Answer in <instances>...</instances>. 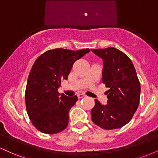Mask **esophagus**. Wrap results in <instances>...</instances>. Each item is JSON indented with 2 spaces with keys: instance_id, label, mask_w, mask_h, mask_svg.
<instances>
[{
  "instance_id": "esophagus-1",
  "label": "esophagus",
  "mask_w": 158,
  "mask_h": 158,
  "mask_svg": "<svg viewBox=\"0 0 158 158\" xmlns=\"http://www.w3.org/2000/svg\"><path fill=\"white\" fill-rule=\"evenodd\" d=\"M77 97H78V98H79V99H81V98L85 97V95L84 94H77Z\"/></svg>"
}]
</instances>
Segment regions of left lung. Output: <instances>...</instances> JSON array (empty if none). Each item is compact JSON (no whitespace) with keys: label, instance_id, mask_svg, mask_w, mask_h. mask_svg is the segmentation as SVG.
<instances>
[{"label":"left lung","instance_id":"8db88e82","mask_svg":"<svg viewBox=\"0 0 158 158\" xmlns=\"http://www.w3.org/2000/svg\"><path fill=\"white\" fill-rule=\"evenodd\" d=\"M103 60L102 82L110 89L106 105L95 99L92 121L103 129H116L131 120L140 97V84L131 59L118 49L91 50Z\"/></svg>","mask_w":158,"mask_h":158}]
</instances>
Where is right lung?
Wrapping results in <instances>:
<instances>
[{"label": "right lung", "mask_w": 158, "mask_h": 158, "mask_svg": "<svg viewBox=\"0 0 158 158\" xmlns=\"http://www.w3.org/2000/svg\"><path fill=\"white\" fill-rule=\"evenodd\" d=\"M90 52L88 48H57L41 54L32 65L27 79L25 102L33 126L49 135L59 133L68 124V113L78 98L59 94L61 81L68 79L73 63Z\"/></svg>", "instance_id": "right-lung-1"}]
</instances>
